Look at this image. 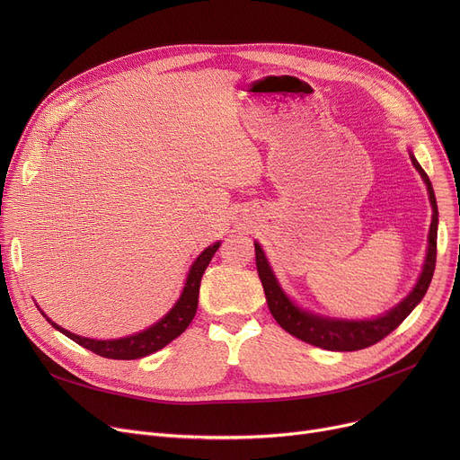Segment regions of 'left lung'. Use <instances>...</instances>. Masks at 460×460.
Instances as JSON below:
<instances>
[{
	"instance_id": "left-lung-1",
	"label": "left lung",
	"mask_w": 460,
	"mask_h": 460,
	"mask_svg": "<svg viewBox=\"0 0 460 460\" xmlns=\"http://www.w3.org/2000/svg\"><path fill=\"white\" fill-rule=\"evenodd\" d=\"M410 160H412L414 167L420 172L421 179L427 184L429 191V199L432 205V222L429 229V248H427V257L421 276L416 283V287L401 304H397L394 309H390L385 315L376 317V319H366V321H345V319H330L323 315H315V313H309L300 309L298 305L293 304V300L288 298L283 288L279 287L270 264L264 257L262 248L255 243V264H257V272L264 288V295H267L269 309L272 313V317L276 323L291 335L298 337V340L315 345L326 350H337V352H352V350H361L367 349L380 340H384L385 335L392 333L408 315L412 313V309L421 302L425 296L427 288L430 285L434 267H437V233H438V207H437V198H434V190L432 184L423 172V167L418 164L414 155H410Z\"/></svg>"
}]
</instances>
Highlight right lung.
<instances>
[{
    "instance_id": "1",
    "label": "right lung",
    "mask_w": 460,
    "mask_h": 460,
    "mask_svg": "<svg viewBox=\"0 0 460 460\" xmlns=\"http://www.w3.org/2000/svg\"><path fill=\"white\" fill-rule=\"evenodd\" d=\"M217 248H220V243H216V244L208 246L205 252H201V255L196 261H193L191 269L188 272V278H186V283H184V288L181 293V298L172 307V311H169L167 315L162 317L158 323H155L151 328L143 330L139 333H134V335H128V337H120V340L101 341V340H89V337H82V335L72 333V332L58 326L50 319H46V321L52 323V326L56 330H59L61 333L70 337V340L75 343L82 345L84 349H87L94 354H99L102 358L137 359V358H143V356H149V354L164 349L167 343H172L175 337H179L188 328L191 319L196 317L201 278H203V274L208 267L212 255L217 252ZM42 315H44V313H42Z\"/></svg>"
}]
</instances>
